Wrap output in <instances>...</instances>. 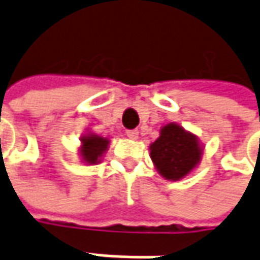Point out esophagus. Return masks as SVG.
I'll return each mask as SVG.
<instances>
[{"label": "esophagus", "instance_id": "obj_1", "mask_svg": "<svg viewBox=\"0 0 260 260\" xmlns=\"http://www.w3.org/2000/svg\"><path fill=\"white\" fill-rule=\"evenodd\" d=\"M138 135H139V132L137 129L126 131V137H128L129 139H138Z\"/></svg>", "mask_w": 260, "mask_h": 260}]
</instances>
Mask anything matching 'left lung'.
<instances>
[{"label":"left lung","instance_id":"8db88e82","mask_svg":"<svg viewBox=\"0 0 260 260\" xmlns=\"http://www.w3.org/2000/svg\"><path fill=\"white\" fill-rule=\"evenodd\" d=\"M203 149V144L194 134L170 122L161 128L159 137L149 145V155L166 180L178 181L200 164Z\"/></svg>","mask_w":260,"mask_h":260}]
</instances>
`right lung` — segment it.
Returning a JSON list of instances; mask_svg holds the SVG:
<instances>
[{"instance_id": "obj_1", "label": "right lung", "mask_w": 260, "mask_h": 260, "mask_svg": "<svg viewBox=\"0 0 260 260\" xmlns=\"http://www.w3.org/2000/svg\"><path fill=\"white\" fill-rule=\"evenodd\" d=\"M80 142L82 145L79 148V154L82 157V161L89 166H94L101 162L111 141L105 137L96 135L93 132H87L83 137H80Z\"/></svg>"}]
</instances>
